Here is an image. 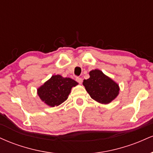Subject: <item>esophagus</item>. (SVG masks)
<instances>
[{
    "instance_id": "1",
    "label": "esophagus",
    "mask_w": 153,
    "mask_h": 153,
    "mask_svg": "<svg viewBox=\"0 0 153 153\" xmlns=\"http://www.w3.org/2000/svg\"><path fill=\"white\" fill-rule=\"evenodd\" d=\"M75 80H76V81L79 82L80 84H81L82 82V79L81 78H79V77H78V78H75Z\"/></svg>"
}]
</instances>
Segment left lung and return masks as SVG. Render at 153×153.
Wrapping results in <instances>:
<instances>
[{"label":"left lung","instance_id":"8db88e82","mask_svg":"<svg viewBox=\"0 0 153 153\" xmlns=\"http://www.w3.org/2000/svg\"><path fill=\"white\" fill-rule=\"evenodd\" d=\"M90 78L84 80L82 84L93 99L101 103H109L119 94V85L99 70L89 73Z\"/></svg>","mask_w":153,"mask_h":153}]
</instances>
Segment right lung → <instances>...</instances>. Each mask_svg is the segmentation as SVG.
Wrapping results in <instances>:
<instances>
[{"mask_svg": "<svg viewBox=\"0 0 153 153\" xmlns=\"http://www.w3.org/2000/svg\"><path fill=\"white\" fill-rule=\"evenodd\" d=\"M78 82L70 78H63L59 75H52L37 89L40 99L48 106H57L68 99L71 88Z\"/></svg>", "mask_w": 153, "mask_h": 153, "instance_id": "add662e5", "label": "right lung"}]
</instances>
